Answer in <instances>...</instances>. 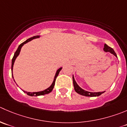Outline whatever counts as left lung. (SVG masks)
Here are the masks:
<instances>
[{
  "label": "left lung",
  "instance_id": "1",
  "mask_svg": "<svg viewBox=\"0 0 127 127\" xmlns=\"http://www.w3.org/2000/svg\"><path fill=\"white\" fill-rule=\"evenodd\" d=\"M104 51L105 52H109L111 54L114 55L115 57L117 58L116 53L114 51V50H113L112 48L109 47L108 45H107L106 44L104 45ZM72 81H73V85L74 87V90L77 93H78L79 94L82 95H84L86 97H96V96H99L100 95H101L102 94L104 93L105 91H103V92H89V91H86L85 90L82 89L81 87H80L79 86V85L77 84V82H76L74 79V76H72Z\"/></svg>",
  "mask_w": 127,
  "mask_h": 127
}]
</instances>
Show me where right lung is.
Segmentation results:
<instances>
[{"mask_svg": "<svg viewBox=\"0 0 127 127\" xmlns=\"http://www.w3.org/2000/svg\"><path fill=\"white\" fill-rule=\"evenodd\" d=\"M40 36H39V35H37V36H33V37H32V38H28V40H26L25 41H24V42H23L22 43H21L20 45L18 46V48H17V51H16L15 53H14V56H13V58H12V67H11V69H12V77H13V64H14V63H15V61L16 58H17V56L19 55L20 52V50H21V48H22V47L23 46V45H25V44L29 42V41H32V40H33V39L40 38ZM61 69H62V67H60V68H59L56 71V74H55V77H54V80H53V81L52 84H51V86H50V87H48V88L44 90V91H39V92H27V91H23V90H22V91H23V92H25V93L27 94V95H30V96H38V95H43L47 94L50 93V92H51V91H53V89L54 88V86H55V81H56V77H57V76H58L59 73H60V71L61 70ZM13 81H15V80L13 79Z\"/></svg>", "mask_w": 127, "mask_h": 127, "instance_id": "add662e5", "label": "right lung"}]
</instances>
